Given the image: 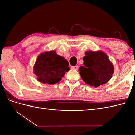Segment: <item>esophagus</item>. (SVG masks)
<instances>
[{
  "instance_id": "obj_1",
  "label": "esophagus",
  "mask_w": 135,
  "mask_h": 135,
  "mask_svg": "<svg viewBox=\"0 0 135 135\" xmlns=\"http://www.w3.org/2000/svg\"><path fill=\"white\" fill-rule=\"evenodd\" d=\"M71 68L72 69H74V70H78V67L77 66H71Z\"/></svg>"
}]
</instances>
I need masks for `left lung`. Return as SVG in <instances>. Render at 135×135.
Here are the masks:
<instances>
[{
  "label": "left lung",
  "mask_w": 135,
  "mask_h": 135,
  "mask_svg": "<svg viewBox=\"0 0 135 135\" xmlns=\"http://www.w3.org/2000/svg\"><path fill=\"white\" fill-rule=\"evenodd\" d=\"M83 60L84 63L79 68V73L85 83L97 87L107 83L112 78L114 65L105 52L87 51Z\"/></svg>",
  "instance_id": "left-lung-1"
}]
</instances>
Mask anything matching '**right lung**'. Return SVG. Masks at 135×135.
Listing matches in <instances>:
<instances>
[{"mask_svg": "<svg viewBox=\"0 0 135 135\" xmlns=\"http://www.w3.org/2000/svg\"><path fill=\"white\" fill-rule=\"evenodd\" d=\"M68 66V61L53 50L42 52L38 56L33 70L40 82L54 84L59 82L69 70Z\"/></svg>", "mask_w": 135, "mask_h": 135, "instance_id": "1", "label": "right lung"}]
</instances>
